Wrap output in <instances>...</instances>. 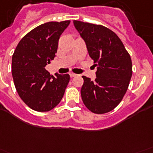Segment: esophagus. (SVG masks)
Listing matches in <instances>:
<instances>
[{"label": "esophagus", "instance_id": "esophagus-1", "mask_svg": "<svg viewBox=\"0 0 153 153\" xmlns=\"http://www.w3.org/2000/svg\"><path fill=\"white\" fill-rule=\"evenodd\" d=\"M69 74H70V76H71V78H73V77H75V76H77V74H74V73H72V72H71V73Z\"/></svg>", "mask_w": 153, "mask_h": 153}]
</instances>
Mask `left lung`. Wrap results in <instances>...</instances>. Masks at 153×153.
Here are the masks:
<instances>
[{
	"label": "left lung",
	"instance_id": "1",
	"mask_svg": "<svg viewBox=\"0 0 153 153\" xmlns=\"http://www.w3.org/2000/svg\"><path fill=\"white\" fill-rule=\"evenodd\" d=\"M85 41L88 53L97 65V78L82 76L81 97L94 114H105L116 108L126 94L132 76V62L119 37L102 25L74 21Z\"/></svg>",
	"mask_w": 153,
	"mask_h": 153
}]
</instances>
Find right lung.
Instances as JSON below:
<instances>
[{"label": "right lung", "instance_id": "1", "mask_svg": "<svg viewBox=\"0 0 153 153\" xmlns=\"http://www.w3.org/2000/svg\"><path fill=\"white\" fill-rule=\"evenodd\" d=\"M71 21L38 26L19 41L12 56V75L20 98L31 109L47 112L62 100L70 81L68 74L51 75L45 70L54 59L62 32Z\"/></svg>", "mask_w": 153, "mask_h": 153}]
</instances>
